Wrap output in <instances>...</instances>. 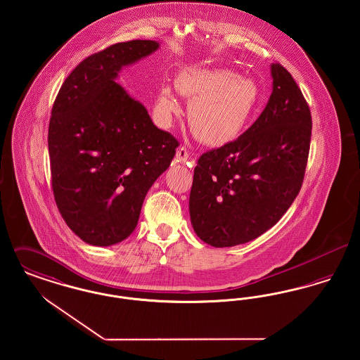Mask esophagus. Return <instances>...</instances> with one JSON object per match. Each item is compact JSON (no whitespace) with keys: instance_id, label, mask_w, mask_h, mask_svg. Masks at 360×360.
I'll use <instances>...</instances> for the list:
<instances>
[{"instance_id":"34e87169","label":"esophagus","mask_w":360,"mask_h":360,"mask_svg":"<svg viewBox=\"0 0 360 360\" xmlns=\"http://www.w3.org/2000/svg\"><path fill=\"white\" fill-rule=\"evenodd\" d=\"M175 158H176V160H178L179 163H188V159H190V153H188L185 147H179V148L176 150Z\"/></svg>"}]
</instances>
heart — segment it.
I'll use <instances>...</instances> for the list:
<instances>
[{"label":"heart","instance_id":"heart-1","mask_svg":"<svg viewBox=\"0 0 360 360\" xmlns=\"http://www.w3.org/2000/svg\"><path fill=\"white\" fill-rule=\"evenodd\" d=\"M176 90L188 97L193 132L210 146H221L238 136L257 100V87L250 78L231 70H186L175 79ZM179 105L169 86L159 90L156 110L163 119Z\"/></svg>","mask_w":360,"mask_h":360}]
</instances>
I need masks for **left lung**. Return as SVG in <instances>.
<instances>
[{"label": "left lung", "mask_w": 360, "mask_h": 360, "mask_svg": "<svg viewBox=\"0 0 360 360\" xmlns=\"http://www.w3.org/2000/svg\"><path fill=\"white\" fill-rule=\"evenodd\" d=\"M273 93L235 141L201 155L188 198L197 236L221 248L257 239L281 220L304 181L311 116L290 72L270 66Z\"/></svg>", "instance_id": "left-lung-1"}]
</instances>
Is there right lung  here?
<instances>
[{
    "label": "right lung",
    "instance_id": "right-lung-1",
    "mask_svg": "<svg viewBox=\"0 0 360 360\" xmlns=\"http://www.w3.org/2000/svg\"><path fill=\"white\" fill-rule=\"evenodd\" d=\"M158 49L155 40H132L86 58L52 106L53 197L70 229L90 245H113L134 232L147 191L178 147L116 82L121 70Z\"/></svg>",
    "mask_w": 360,
    "mask_h": 360
}]
</instances>
